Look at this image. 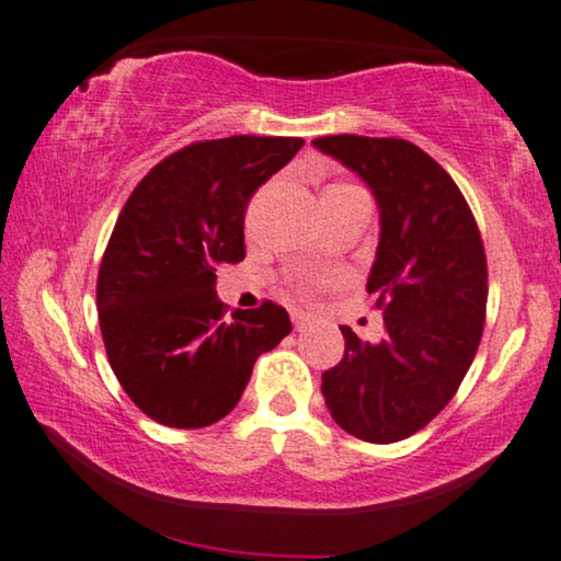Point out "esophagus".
I'll list each match as a JSON object with an SVG mask.
<instances>
[{"instance_id": "1", "label": "esophagus", "mask_w": 561, "mask_h": 561, "mask_svg": "<svg viewBox=\"0 0 561 561\" xmlns=\"http://www.w3.org/2000/svg\"><path fill=\"white\" fill-rule=\"evenodd\" d=\"M290 319H294V327H296V331H300L308 323V313H304V311H294L290 313Z\"/></svg>"}]
</instances>
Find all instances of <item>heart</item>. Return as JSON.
<instances>
[{
	"label": "heart",
	"mask_w": 561,
	"mask_h": 561,
	"mask_svg": "<svg viewBox=\"0 0 561 561\" xmlns=\"http://www.w3.org/2000/svg\"><path fill=\"white\" fill-rule=\"evenodd\" d=\"M334 190H354V186H346V184H339V186H331L327 192H334ZM334 280L331 275H316V278H308V280H300L296 283V290L298 296H311L313 288H321V286H329V283Z\"/></svg>",
	"instance_id": "heart-1"
}]
</instances>
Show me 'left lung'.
Segmentation results:
<instances>
[{"label":"left lung","mask_w":561,"mask_h":561,"mask_svg":"<svg viewBox=\"0 0 561 561\" xmlns=\"http://www.w3.org/2000/svg\"><path fill=\"white\" fill-rule=\"evenodd\" d=\"M313 146L369 184L381 222L367 294L385 316V339L369 344L341 327L344 359L323 371V400L348 435L404 440L453 400L481 344V232L458 184L420 146L354 134Z\"/></svg>","instance_id":"1"}]
</instances>
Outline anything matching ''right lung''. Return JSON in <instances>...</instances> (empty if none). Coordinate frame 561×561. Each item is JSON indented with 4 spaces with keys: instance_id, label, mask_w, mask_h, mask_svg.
Wrapping results in <instances>:
<instances>
[{
    "instance_id": "add662e5",
    "label": "right lung",
    "mask_w": 561,
    "mask_h": 561,
    "mask_svg": "<svg viewBox=\"0 0 561 561\" xmlns=\"http://www.w3.org/2000/svg\"><path fill=\"white\" fill-rule=\"evenodd\" d=\"M304 139L230 136L169 153L121 209L105 248L99 321L111 369L144 415L207 427L230 415L257 356L290 334L286 308L232 311L215 265L245 257V209Z\"/></svg>"
}]
</instances>
